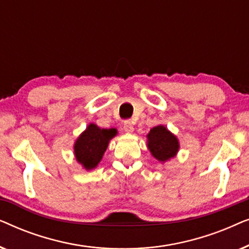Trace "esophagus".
Returning <instances> with one entry per match:
<instances>
[{"label": "esophagus", "mask_w": 249, "mask_h": 249, "mask_svg": "<svg viewBox=\"0 0 249 249\" xmlns=\"http://www.w3.org/2000/svg\"><path fill=\"white\" fill-rule=\"evenodd\" d=\"M124 131H127V132H132V131H134V125H132L130 120L124 121Z\"/></svg>", "instance_id": "34e87169"}]
</instances>
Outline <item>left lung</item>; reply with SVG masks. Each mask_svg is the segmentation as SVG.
I'll list each match as a JSON object with an SVG mask.
<instances>
[{
    "label": "left lung",
    "instance_id": "1",
    "mask_svg": "<svg viewBox=\"0 0 249 249\" xmlns=\"http://www.w3.org/2000/svg\"><path fill=\"white\" fill-rule=\"evenodd\" d=\"M147 138L148 149L160 162H165L173 158L179 149L178 139L163 125L151 129Z\"/></svg>",
    "mask_w": 249,
    "mask_h": 249
}]
</instances>
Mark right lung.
Returning <instances> with one entry per match:
<instances>
[{
  "label": "right lung",
  "mask_w": 249,
  "mask_h": 249,
  "mask_svg": "<svg viewBox=\"0 0 249 249\" xmlns=\"http://www.w3.org/2000/svg\"><path fill=\"white\" fill-rule=\"evenodd\" d=\"M117 135V129H101L96 124H89L74 144L77 161L86 170L94 169L103 158L111 138Z\"/></svg>",
  "instance_id": "add662e5"
}]
</instances>
